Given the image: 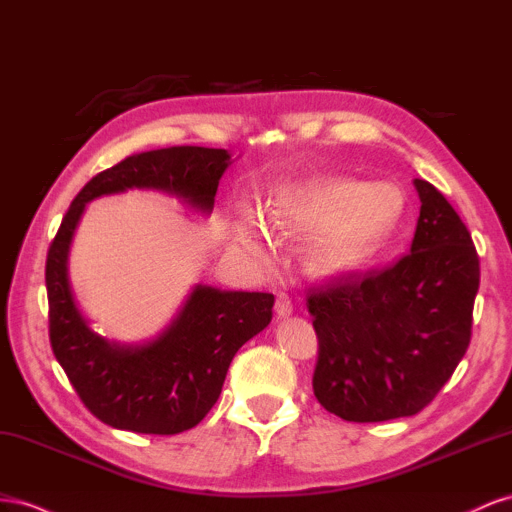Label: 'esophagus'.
<instances>
[{
  "label": "esophagus",
  "instance_id": "obj_1",
  "mask_svg": "<svg viewBox=\"0 0 512 512\" xmlns=\"http://www.w3.org/2000/svg\"><path fill=\"white\" fill-rule=\"evenodd\" d=\"M291 309H294V306H291L289 296H285V294H279V296H276V302H274V311H276V315H279V317H287V315L291 313Z\"/></svg>",
  "mask_w": 512,
  "mask_h": 512
}]
</instances>
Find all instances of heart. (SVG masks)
Instances as JSON below:
<instances>
[{
  "label": "heart",
  "mask_w": 512,
  "mask_h": 512,
  "mask_svg": "<svg viewBox=\"0 0 512 512\" xmlns=\"http://www.w3.org/2000/svg\"><path fill=\"white\" fill-rule=\"evenodd\" d=\"M405 199L397 186H362L349 180L304 184L285 193L268 208L274 236L296 238L321 231L311 261L317 270H341L369 257L399 223ZM240 244L259 264H272L274 246L255 221L238 229Z\"/></svg>",
  "instance_id": "obj_1"
}]
</instances>
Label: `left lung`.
Returning a JSON list of instances; mask_svg holds the SVG:
<instances>
[{
    "instance_id": "1",
    "label": "left lung",
    "mask_w": 512,
    "mask_h": 512,
    "mask_svg": "<svg viewBox=\"0 0 512 512\" xmlns=\"http://www.w3.org/2000/svg\"><path fill=\"white\" fill-rule=\"evenodd\" d=\"M414 186L420 216L410 253L382 270L341 274L306 291L319 341L313 392L349 422L425 410L472 339L476 246L433 184Z\"/></svg>"
}]
</instances>
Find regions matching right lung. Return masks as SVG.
<instances>
[{
    "instance_id": "add662e5",
    "label": "right lung",
    "mask_w": 512,
    "mask_h": 512,
    "mask_svg": "<svg viewBox=\"0 0 512 512\" xmlns=\"http://www.w3.org/2000/svg\"><path fill=\"white\" fill-rule=\"evenodd\" d=\"M227 150L175 145L133 154L87 182L70 203L47 253L49 339L79 399L109 427L175 435L206 418L238 349L272 319L274 296L197 285L180 315L145 345L100 337L79 313L68 283V248L85 203L126 188H156L212 212Z\"/></svg>"
}]
</instances>
